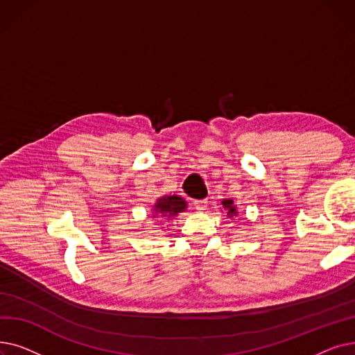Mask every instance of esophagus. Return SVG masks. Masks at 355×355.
Masks as SVG:
<instances>
[{
    "label": "esophagus",
    "mask_w": 355,
    "mask_h": 355,
    "mask_svg": "<svg viewBox=\"0 0 355 355\" xmlns=\"http://www.w3.org/2000/svg\"><path fill=\"white\" fill-rule=\"evenodd\" d=\"M193 204H194V207H196L197 210H204V209L207 207V200H206V198H202V200H194Z\"/></svg>",
    "instance_id": "1"
}]
</instances>
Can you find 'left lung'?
<instances>
[{"label": "left lung", "instance_id": "left-lung-1", "mask_svg": "<svg viewBox=\"0 0 355 355\" xmlns=\"http://www.w3.org/2000/svg\"><path fill=\"white\" fill-rule=\"evenodd\" d=\"M223 206H225V209H227V216L229 217H233V216L237 214L236 207L233 206V201L232 200H225V201H223Z\"/></svg>", "mask_w": 355, "mask_h": 355}]
</instances>
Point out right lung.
Instances as JSON below:
<instances>
[{"label":"right lung","instance_id":"obj_1","mask_svg":"<svg viewBox=\"0 0 355 355\" xmlns=\"http://www.w3.org/2000/svg\"><path fill=\"white\" fill-rule=\"evenodd\" d=\"M185 209V201L178 196H168L159 198L155 204V214L162 217H171Z\"/></svg>","mask_w":355,"mask_h":355}]
</instances>
